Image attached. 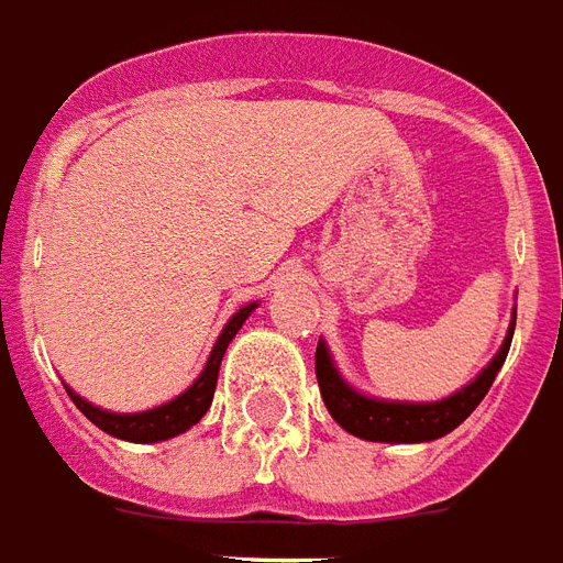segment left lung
Here are the masks:
<instances>
[{"instance_id": "obj_1", "label": "left lung", "mask_w": 563, "mask_h": 563, "mask_svg": "<svg viewBox=\"0 0 563 563\" xmlns=\"http://www.w3.org/2000/svg\"><path fill=\"white\" fill-rule=\"evenodd\" d=\"M512 330H516V323H510V332L500 344L498 356L483 368V375L474 384H467L462 393H455L444 401H432V405H401V401H377L360 396L339 377L323 342L314 351V375H318V387H321V396L327 401V411L332 413V420L339 422L344 432L366 438V441H387V444L434 441V438H444L446 432H453L462 420H467L471 411L483 401V396L489 393L504 360H507V351H510Z\"/></svg>"}]
</instances>
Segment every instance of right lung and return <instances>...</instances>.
I'll use <instances>...</instances> for the list:
<instances>
[{"mask_svg":"<svg viewBox=\"0 0 563 563\" xmlns=\"http://www.w3.org/2000/svg\"><path fill=\"white\" fill-rule=\"evenodd\" d=\"M252 311H254V302L233 314L231 321H228V327L221 330L219 342H216V347H212L207 368L200 372V377H197L195 384H191L179 399L167 401V405H162V408H152V411H143V413H110L96 408V405H89V401H84L68 387L65 389H68V396H71L74 405L80 408V413L96 422L101 432L113 434V438H122V441H134V444H155V441H167V438H174V434L191 429V426H195V422L209 411V405H212V393H216V384H219L221 356H224L231 339L236 335V330L245 323V318H249Z\"/></svg>","mask_w":563,"mask_h":563,"instance_id":"1","label":"right lung"}]
</instances>
